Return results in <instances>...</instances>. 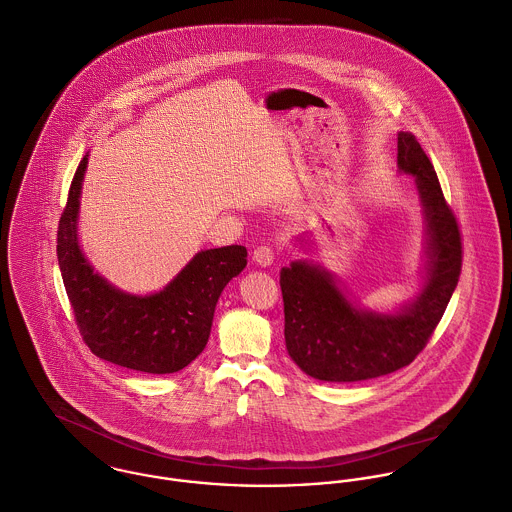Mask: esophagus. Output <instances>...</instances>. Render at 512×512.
Segmentation results:
<instances>
[{"label": "esophagus", "instance_id": "esophagus-1", "mask_svg": "<svg viewBox=\"0 0 512 512\" xmlns=\"http://www.w3.org/2000/svg\"><path fill=\"white\" fill-rule=\"evenodd\" d=\"M253 261H255L259 267H269V265H273V261H275V253H273V249L267 247V245L257 247V249L253 251Z\"/></svg>", "mask_w": 512, "mask_h": 512}]
</instances>
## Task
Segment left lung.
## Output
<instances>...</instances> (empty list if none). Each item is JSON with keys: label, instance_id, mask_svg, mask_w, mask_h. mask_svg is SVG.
Returning a JSON list of instances; mask_svg holds the SVG:
<instances>
[{"label": "left lung", "instance_id": "left-lung-1", "mask_svg": "<svg viewBox=\"0 0 512 512\" xmlns=\"http://www.w3.org/2000/svg\"><path fill=\"white\" fill-rule=\"evenodd\" d=\"M398 172L413 178L423 213V263L413 299L392 310L364 307L324 265L281 269L285 344L293 362L320 382H362L392 374L423 350L461 273V237L433 164L409 132H398ZM303 251L305 239L297 237Z\"/></svg>", "mask_w": 512, "mask_h": 512}]
</instances>
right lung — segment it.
<instances>
[{"label":"right lung","instance_id":"obj_1","mask_svg":"<svg viewBox=\"0 0 512 512\" xmlns=\"http://www.w3.org/2000/svg\"><path fill=\"white\" fill-rule=\"evenodd\" d=\"M89 152L71 184L57 231V259L83 340L95 356L116 366L174 374L205 348L215 305L247 265V249L229 245L198 251L160 291L126 293L95 271L79 241L81 190Z\"/></svg>","mask_w":512,"mask_h":512}]
</instances>
